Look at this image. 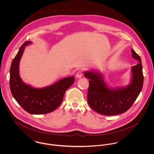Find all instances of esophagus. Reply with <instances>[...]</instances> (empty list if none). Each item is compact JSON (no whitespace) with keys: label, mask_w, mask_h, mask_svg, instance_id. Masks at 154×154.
Instances as JSON below:
<instances>
[{"label":"esophagus","mask_w":154,"mask_h":154,"mask_svg":"<svg viewBox=\"0 0 154 154\" xmlns=\"http://www.w3.org/2000/svg\"><path fill=\"white\" fill-rule=\"evenodd\" d=\"M82 71H80V70L76 73V77L77 78H81L82 77Z\"/></svg>","instance_id":"34e87169"}]
</instances>
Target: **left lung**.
<instances>
[{
	"instance_id": "left-lung-1",
	"label": "left lung",
	"mask_w": 154,
	"mask_h": 154,
	"mask_svg": "<svg viewBox=\"0 0 154 154\" xmlns=\"http://www.w3.org/2000/svg\"><path fill=\"white\" fill-rule=\"evenodd\" d=\"M131 51L132 57L139 63L132 66L131 80L126 87L110 88L101 73L94 70L85 72V77L89 79L88 104L96 112L105 116L123 113L132 107L139 95L143 84L142 61L133 49Z\"/></svg>"
}]
</instances>
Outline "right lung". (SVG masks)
<instances>
[{"label": "right lung", "mask_w": 154, "mask_h": 154, "mask_svg": "<svg viewBox=\"0 0 154 154\" xmlns=\"http://www.w3.org/2000/svg\"><path fill=\"white\" fill-rule=\"evenodd\" d=\"M28 41L20 47L10 69V89L12 96L23 110L32 114H47L56 109L63 101L66 90L75 81L74 76L62 79L43 88H34L24 83L20 75L19 65Z\"/></svg>", "instance_id": "right-lung-1"}]
</instances>
